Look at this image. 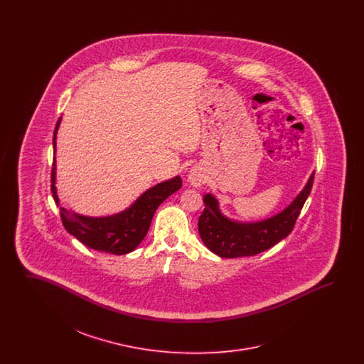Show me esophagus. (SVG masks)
Instances as JSON below:
<instances>
[{
	"instance_id": "34e87169",
	"label": "esophagus",
	"mask_w": 364,
	"mask_h": 364,
	"mask_svg": "<svg viewBox=\"0 0 364 364\" xmlns=\"http://www.w3.org/2000/svg\"><path fill=\"white\" fill-rule=\"evenodd\" d=\"M188 178H190L191 184H192V186H195V187H198V186H200V184L203 183L202 173H200L199 171H196V169H192V171H191Z\"/></svg>"
}]
</instances>
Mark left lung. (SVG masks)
<instances>
[{"mask_svg": "<svg viewBox=\"0 0 364 364\" xmlns=\"http://www.w3.org/2000/svg\"><path fill=\"white\" fill-rule=\"evenodd\" d=\"M314 183V173L294 202L277 215L259 223L240 224L224 217L213 195H205V210L199 217L200 239L208 250L221 258L252 257L285 239L294 230Z\"/></svg>", "mask_w": 364, "mask_h": 364, "instance_id": "8db88e82", "label": "left lung"}]
</instances>
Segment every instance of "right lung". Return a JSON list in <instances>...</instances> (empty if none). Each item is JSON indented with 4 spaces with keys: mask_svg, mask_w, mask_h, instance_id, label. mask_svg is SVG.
Here are the masks:
<instances>
[{
    "mask_svg": "<svg viewBox=\"0 0 364 364\" xmlns=\"http://www.w3.org/2000/svg\"><path fill=\"white\" fill-rule=\"evenodd\" d=\"M61 117L55 124L53 146L55 150V134ZM55 181V164L53 162L52 193L55 203L58 198L54 187ZM183 181L178 176L172 180L164 181L146 191L138 200L127 210L119 214L92 218L70 213L67 208H60V215L63 225L67 232L75 236L88 248L102 251L113 255H124L134 251L149 232L153 215L156 208L173 192L180 190Z\"/></svg>",
    "mask_w": 364,
    "mask_h": 364,
    "instance_id": "right-lung-1",
    "label": "right lung"
}]
</instances>
